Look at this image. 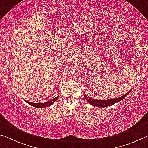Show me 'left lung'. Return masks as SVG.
Here are the masks:
<instances>
[{"instance_id":"left-lung-1","label":"left lung","mask_w":148,"mask_h":148,"mask_svg":"<svg viewBox=\"0 0 148 148\" xmlns=\"http://www.w3.org/2000/svg\"><path fill=\"white\" fill-rule=\"evenodd\" d=\"M131 90H130L126 94L124 95H122V97L119 98H116V99H108V100H97V99H93L91 97L87 96V95L84 94V97H85V99L88 101V103L91 104L92 106H99V107H106V106H109L112 105V104L117 103L122 101V99H124L125 97H126L127 95L129 94V92H130Z\"/></svg>"}]
</instances>
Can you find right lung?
<instances>
[{
  "label": "right lung",
  "instance_id": "1",
  "mask_svg": "<svg viewBox=\"0 0 148 148\" xmlns=\"http://www.w3.org/2000/svg\"><path fill=\"white\" fill-rule=\"evenodd\" d=\"M59 97H57L54 99H51V101L45 102V103H31V102H28V101H26L27 103H28L29 104H30L31 106H34V107L36 108H44V107H47V106H49L51 105L54 102L56 101V100H58Z\"/></svg>",
  "mask_w": 148,
  "mask_h": 148
}]
</instances>
